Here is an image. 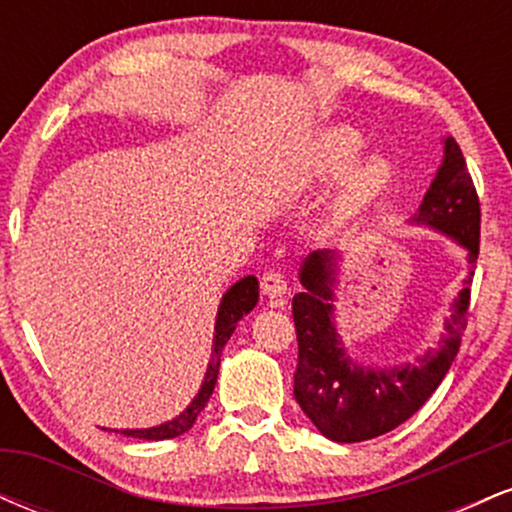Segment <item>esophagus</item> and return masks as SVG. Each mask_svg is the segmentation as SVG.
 <instances>
[{
  "label": "esophagus",
  "instance_id": "1",
  "mask_svg": "<svg viewBox=\"0 0 512 512\" xmlns=\"http://www.w3.org/2000/svg\"><path fill=\"white\" fill-rule=\"evenodd\" d=\"M262 291L267 293L269 298H279L289 291V284H286V276L281 272H267L262 276Z\"/></svg>",
  "mask_w": 512,
  "mask_h": 512
}]
</instances>
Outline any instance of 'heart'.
<instances>
[{
  "instance_id": "heart-1",
  "label": "heart",
  "mask_w": 512,
  "mask_h": 512,
  "mask_svg": "<svg viewBox=\"0 0 512 512\" xmlns=\"http://www.w3.org/2000/svg\"><path fill=\"white\" fill-rule=\"evenodd\" d=\"M363 142L356 132L351 129H332L325 137L320 139L317 146V166L322 173H334L344 166L346 161H351L358 154ZM387 180V166L383 161H368L366 166H361L351 175L349 185H346V199L349 202H366L368 197H373Z\"/></svg>"
}]
</instances>
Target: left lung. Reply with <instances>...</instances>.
Listing matches in <instances>:
<instances>
[{
  "label": "left lung",
  "mask_w": 512,
  "mask_h": 512,
  "mask_svg": "<svg viewBox=\"0 0 512 512\" xmlns=\"http://www.w3.org/2000/svg\"><path fill=\"white\" fill-rule=\"evenodd\" d=\"M416 221L448 233L469 252V276L445 322L443 342L438 351H428L419 366L363 370L349 361L332 322V252H313L301 269L305 291L293 296L298 337L293 397L317 431L337 443H361L404 424L443 383L460 351L467 330L469 286L479 257L481 207L460 146L450 134L445 137L443 166L426 192Z\"/></svg>",
  "instance_id": "8db88e82"
}]
</instances>
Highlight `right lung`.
I'll list each match as a JSON object with an SVG mask.
<instances>
[{
    "label": "right lung",
    "mask_w": 512,
    "mask_h": 512,
    "mask_svg": "<svg viewBox=\"0 0 512 512\" xmlns=\"http://www.w3.org/2000/svg\"><path fill=\"white\" fill-rule=\"evenodd\" d=\"M257 296H260V284H257L255 276H245L240 279L236 286L226 291L223 301L219 305V317H216V334H214V349H211V361L207 368V375H204V383L199 395L192 399V404L187 407L178 419L166 421V424L154 426V428H137V431H122L125 436L139 438V440H166V438H175L180 433L190 431L195 426L199 411L207 407L211 392H214L216 385V375H219V366H221V351L226 346L228 339H231L233 330L243 315H248L252 308L257 305Z\"/></svg>",
    "instance_id": "add662e5"
}]
</instances>
